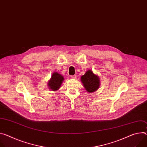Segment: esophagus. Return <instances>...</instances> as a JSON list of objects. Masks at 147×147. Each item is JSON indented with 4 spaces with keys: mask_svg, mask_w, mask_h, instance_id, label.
Here are the masks:
<instances>
[{
    "mask_svg": "<svg viewBox=\"0 0 147 147\" xmlns=\"http://www.w3.org/2000/svg\"><path fill=\"white\" fill-rule=\"evenodd\" d=\"M76 77H77L76 75H73V76H71V78H73V79H76Z\"/></svg>",
    "mask_w": 147,
    "mask_h": 147,
    "instance_id": "34e87169",
    "label": "esophagus"
}]
</instances>
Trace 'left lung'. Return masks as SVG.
<instances>
[{
  "label": "left lung",
  "instance_id": "1",
  "mask_svg": "<svg viewBox=\"0 0 147 147\" xmlns=\"http://www.w3.org/2000/svg\"><path fill=\"white\" fill-rule=\"evenodd\" d=\"M81 81L84 87L89 93L96 91L100 85L99 77L93 73L91 70L87 71L84 75L81 77Z\"/></svg>",
  "mask_w": 147,
  "mask_h": 147
}]
</instances>
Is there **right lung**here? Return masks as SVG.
Segmentation results:
<instances>
[{
    "mask_svg": "<svg viewBox=\"0 0 147 147\" xmlns=\"http://www.w3.org/2000/svg\"><path fill=\"white\" fill-rule=\"evenodd\" d=\"M63 80V76L57 72H55L53 73L47 84L50 90L52 91H57L60 88Z\"/></svg>",
    "mask_w": 147,
    "mask_h": 147,
    "instance_id": "obj_1",
    "label": "right lung"
}]
</instances>
